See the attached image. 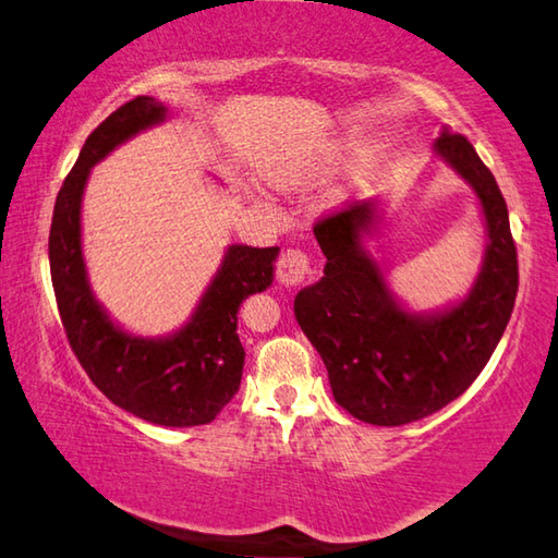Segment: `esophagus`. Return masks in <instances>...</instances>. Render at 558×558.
Segmentation results:
<instances>
[{
    "label": "esophagus",
    "mask_w": 558,
    "mask_h": 558,
    "mask_svg": "<svg viewBox=\"0 0 558 558\" xmlns=\"http://www.w3.org/2000/svg\"><path fill=\"white\" fill-rule=\"evenodd\" d=\"M279 281L287 287H294L299 281H304L311 274V257L306 250H287L281 252L279 264H277Z\"/></svg>",
    "instance_id": "obj_1"
}]
</instances>
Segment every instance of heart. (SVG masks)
I'll use <instances>...</instances> for the list:
<instances>
[{
    "instance_id": "heart-1",
    "label": "heart",
    "mask_w": 558,
    "mask_h": 558,
    "mask_svg": "<svg viewBox=\"0 0 558 558\" xmlns=\"http://www.w3.org/2000/svg\"><path fill=\"white\" fill-rule=\"evenodd\" d=\"M289 181H294V175H289Z\"/></svg>"
}]
</instances>
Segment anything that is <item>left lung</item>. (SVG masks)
Listing matches in <instances>:
<instances>
[{
	"mask_svg": "<svg viewBox=\"0 0 558 558\" xmlns=\"http://www.w3.org/2000/svg\"><path fill=\"white\" fill-rule=\"evenodd\" d=\"M436 151L483 205L487 250L471 294L436 316L399 306L363 247V234L375 225V201H355L314 225L326 254L324 279L294 301L336 402L367 424H412L461 397L495 353L514 308L517 247L495 175L463 134L446 130Z\"/></svg>",
	"mask_w": 558,
	"mask_h": 558,
	"instance_id": "8db88e82",
	"label": "left lung"
}]
</instances>
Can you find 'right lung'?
Masks as SVG:
<instances>
[{"instance_id":"1","label":"right lung","mask_w":558,"mask_h":558,"mask_svg":"<svg viewBox=\"0 0 558 558\" xmlns=\"http://www.w3.org/2000/svg\"><path fill=\"white\" fill-rule=\"evenodd\" d=\"M163 117L166 107L159 100L140 95L117 107L87 136L58 191L48 259L68 343L93 385L112 404L144 422L201 426L210 424L240 389L244 348L238 336V311L250 294L271 284L279 247L232 244L189 324L169 338H136L107 318L93 299L83 262V189L97 161Z\"/></svg>"}]
</instances>
